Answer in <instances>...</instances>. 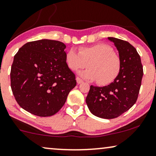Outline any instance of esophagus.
Listing matches in <instances>:
<instances>
[{
    "label": "esophagus",
    "instance_id": "1",
    "mask_svg": "<svg viewBox=\"0 0 156 156\" xmlns=\"http://www.w3.org/2000/svg\"><path fill=\"white\" fill-rule=\"evenodd\" d=\"M76 81H77V83H78V84H80V83H83V80L80 79V78H78V77H77V78H76Z\"/></svg>",
    "mask_w": 156,
    "mask_h": 156
}]
</instances>
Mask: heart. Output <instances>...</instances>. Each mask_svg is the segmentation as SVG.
I'll list each match as a JSON object with an SVG mask.
<instances>
[{
  "label": "heart",
  "instance_id": "heart-1",
  "mask_svg": "<svg viewBox=\"0 0 156 156\" xmlns=\"http://www.w3.org/2000/svg\"><path fill=\"white\" fill-rule=\"evenodd\" d=\"M66 65L76 71L86 67L88 69L79 73V76L86 80L96 81L100 85L113 82L121 70V60L109 45L99 43L80 47L78 52L70 49L66 53Z\"/></svg>",
  "mask_w": 156,
  "mask_h": 156
}]
</instances>
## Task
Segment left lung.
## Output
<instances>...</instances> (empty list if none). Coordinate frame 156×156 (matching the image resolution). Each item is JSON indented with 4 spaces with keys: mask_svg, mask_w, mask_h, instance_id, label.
Returning <instances> with one entry per match:
<instances>
[{
    "mask_svg": "<svg viewBox=\"0 0 156 156\" xmlns=\"http://www.w3.org/2000/svg\"><path fill=\"white\" fill-rule=\"evenodd\" d=\"M117 47L121 60V70L108 86H90L86 98L90 112L103 119L119 117L135 104L141 86L143 69L140 57L128 42L108 37Z\"/></svg>",
    "mask_w": 156,
    "mask_h": 156,
    "instance_id": "obj_1",
    "label": "left lung"
}]
</instances>
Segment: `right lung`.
I'll return each mask as SVG.
<instances>
[{
    "label": "right lung",
    "instance_id": "add662e5",
    "mask_svg": "<svg viewBox=\"0 0 156 156\" xmlns=\"http://www.w3.org/2000/svg\"><path fill=\"white\" fill-rule=\"evenodd\" d=\"M66 44L40 39L27 42L13 58L11 87L22 109L39 117L56 114L76 86V76L66 62Z\"/></svg>",
    "mask_w": 156,
    "mask_h": 156
}]
</instances>
